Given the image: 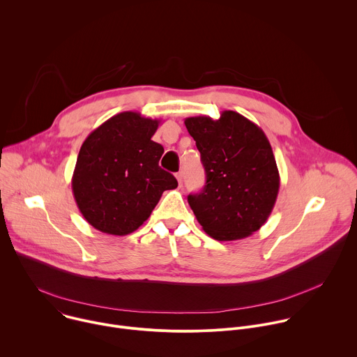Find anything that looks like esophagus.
Wrapping results in <instances>:
<instances>
[{
	"instance_id": "esophagus-1",
	"label": "esophagus",
	"mask_w": 357,
	"mask_h": 357,
	"mask_svg": "<svg viewBox=\"0 0 357 357\" xmlns=\"http://www.w3.org/2000/svg\"><path fill=\"white\" fill-rule=\"evenodd\" d=\"M176 179H178L179 186H182V181H183V175H182V172H178V174H176Z\"/></svg>"
}]
</instances>
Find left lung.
<instances>
[{
	"label": "left lung",
	"instance_id": "left-lung-1",
	"mask_svg": "<svg viewBox=\"0 0 357 357\" xmlns=\"http://www.w3.org/2000/svg\"><path fill=\"white\" fill-rule=\"evenodd\" d=\"M206 172L202 192L188 202L202 228L217 241H235L258 231L278 199L280 176L262 129L234 110L220 119L186 117Z\"/></svg>",
	"mask_w": 357,
	"mask_h": 357
}]
</instances>
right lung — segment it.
<instances>
[{
	"instance_id": "obj_1",
	"label": "right lung",
	"mask_w": 357,
	"mask_h": 357,
	"mask_svg": "<svg viewBox=\"0 0 357 357\" xmlns=\"http://www.w3.org/2000/svg\"><path fill=\"white\" fill-rule=\"evenodd\" d=\"M160 121L122 112L96 128L82 143L71 179L84 218L112 235L136 231L151 214L175 176L158 162L164 147L151 140Z\"/></svg>"
}]
</instances>
